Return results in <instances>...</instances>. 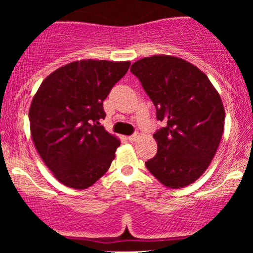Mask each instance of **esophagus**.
I'll list each match as a JSON object with an SVG mask.
<instances>
[{"label":"esophagus","mask_w":253,"mask_h":253,"mask_svg":"<svg viewBox=\"0 0 253 253\" xmlns=\"http://www.w3.org/2000/svg\"><path fill=\"white\" fill-rule=\"evenodd\" d=\"M138 139H139V134H138V133H135V134L128 136V140H129V141H135V140H138Z\"/></svg>","instance_id":"esophagus-1"}]
</instances>
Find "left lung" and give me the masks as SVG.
Segmentation results:
<instances>
[{
	"mask_svg": "<svg viewBox=\"0 0 253 253\" xmlns=\"http://www.w3.org/2000/svg\"><path fill=\"white\" fill-rule=\"evenodd\" d=\"M130 71L164 124L153 134L158 151L145 163L147 170L168 188L191 184L210 167L221 140L225 108L219 92L205 72L178 57H145Z\"/></svg>",
	"mask_w": 253,
	"mask_h": 253,
	"instance_id": "1",
	"label": "left lung"
}]
</instances>
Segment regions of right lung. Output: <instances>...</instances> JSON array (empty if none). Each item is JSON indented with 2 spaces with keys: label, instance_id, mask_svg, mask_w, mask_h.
<instances>
[{
  "label": "right lung",
  "instance_id": "right-lung-1",
  "mask_svg": "<svg viewBox=\"0 0 253 253\" xmlns=\"http://www.w3.org/2000/svg\"><path fill=\"white\" fill-rule=\"evenodd\" d=\"M130 62L82 59L48 75L32 100L31 135L64 185L86 189L109 169L120 140L100 125L103 101Z\"/></svg>",
  "mask_w": 253,
  "mask_h": 253
}]
</instances>
